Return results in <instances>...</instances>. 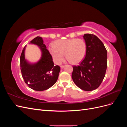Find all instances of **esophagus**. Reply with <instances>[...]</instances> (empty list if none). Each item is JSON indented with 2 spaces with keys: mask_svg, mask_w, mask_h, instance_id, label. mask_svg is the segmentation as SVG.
Listing matches in <instances>:
<instances>
[{
  "mask_svg": "<svg viewBox=\"0 0 127 127\" xmlns=\"http://www.w3.org/2000/svg\"><path fill=\"white\" fill-rule=\"evenodd\" d=\"M64 65H61V66H60V68H61V69L64 68Z\"/></svg>",
  "mask_w": 127,
  "mask_h": 127,
  "instance_id": "obj_1",
  "label": "esophagus"
}]
</instances>
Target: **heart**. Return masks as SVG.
I'll return each instance as SVG.
<instances>
[{"label":"heart","instance_id":"heart-1","mask_svg":"<svg viewBox=\"0 0 127 127\" xmlns=\"http://www.w3.org/2000/svg\"><path fill=\"white\" fill-rule=\"evenodd\" d=\"M53 48L49 51L53 60L57 64H60L66 58L72 64H78L85 58L87 52V44L83 39H61L55 41Z\"/></svg>","mask_w":127,"mask_h":127}]
</instances>
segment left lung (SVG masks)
<instances>
[{
  "mask_svg": "<svg viewBox=\"0 0 127 127\" xmlns=\"http://www.w3.org/2000/svg\"><path fill=\"white\" fill-rule=\"evenodd\" d=\"M87 44L85 58L78 66H74L71 77L74 83L84 91L97 88L104 78L107 68V51L103 42L95 35L85 34Z\"/></svg>",
  "mask_w": 127,
  "mask_h": 127,
  "instance_id": "1",
  "label": "left lung"
}]
</instances>
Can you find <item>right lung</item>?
I'll use <instances>...</instances> for the list:
<instances>
[{
  "label": "right lung",
  "mask_w": 127,
  "mask_h": 127,
  "mask_svg": "<svg viewBox=\"0 0 127 127\" xmlns=\"http://www.w3.org/2000/svg\"><path fill=\"white\" fill-rule=\"evenodd\" d=\"M31 43L40 47L42 51L41 59L36 64H29L25 59V49L23 48L20 57V67L23 78L25 83L31 89L36 91H43L52 86L58 78L60 68L55 66L52 57L42 38L37 36Z\"/></svg>",
  "instance_id": "right-lung-1"
}]
</instances>
